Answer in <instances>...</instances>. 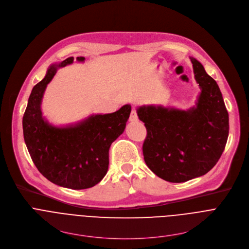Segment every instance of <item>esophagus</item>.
Instances as JSON below:
<instances>
[{"label": "esophagus", "mask_w": 249, "mask_h": 249, "mask_svg": "<svg viewBox=\"0 0 249 249\" xmlns=\"http://www.w3.org/2000/svg\"><path fill=\"white\" fill-rule=\"evenodd\" d=\"M139 120V117H138V114L136 112L135 109H133L131 111V114H130V117H129V121L130 122H137Z\"/></svg>", "instance_id": "obj_1"}]
</instances>
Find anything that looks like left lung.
<instances>
[{
    "instance_id": "obj_1",
    "label": "left lung",
    "mask_w": 249,
    "mask_h": 249,
    "mask_svg": "<svg viewBox=\"0 0 249 249\" xmlns=\"http://www.w3.org/2000/svg\"><path fill=\"white\" fill-rule=\"evenodd\" d=\"M200 88L189 109L163 106L138 107L147 131L142 152L147 167L159 178L183 183L205 175L221 157L229 136V114L216 81L191 56Z\"/></svg>"
}]
</instances>
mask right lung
Wrapping results in <instances>:
<instances>
[{"instance_id": "right-lung-1", "label": "right lung", "mask_w": 249, "mask_h": 249, "mask_svg": "<svg viewBox=\"0 0 249 249\" xmlns=\"http://www.w3.org/2000/svg\"><path fill=\"white\" fill-rule=\"evenodd\" d=\"M74 57L50 65L45 78L32 89L22 119L23 136L30 156L40 173L52 183L72 190L99 184L108 169L111 143L124 132L131 106L107 114H92L62 126L51 124L43 115L42 101L49 83L60 67ZM78 62L85 57L78 56Z\"/></svg>"}]
</instances>
